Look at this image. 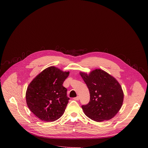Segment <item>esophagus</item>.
<instances>
[{
    "mask_svg": "<svg viewBox=\"0 0 148 148\" xmlns=\"http://www.w3.org/2000/svg\"><path fill=\"white\" fill-rule=\"evenodd\" d=\"M73 99H74V100H75V101H78V100L79 99V97H77L74 98Z\"/></svg>",
    "mask_w": 148,
    "mask_h": 148,
    "instance_id": "esophagus-1",
    "label": "esophagus"
}]
</instances>
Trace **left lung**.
<instances>
[{
	"label": "left lung",
	"mask_w": 148,
	"mask_h": 148,
	"mask_svg": "<svg viewBox=\"0 0 148 148\" xmlns=\"http://www.w3.org/2000/svg\"><path fill=\"white\" fill-rule=\"evenodd\" d=\"M79 74L90 94L89 103L82 105L84 114L96 122L108 121L114 117L123 101V92L118 81L100 69H95L88 74L82 72Z\"/></svg>",
	"instance_id": "obj_1"
}]
</instances>
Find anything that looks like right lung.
Segmentation results:
<instances>
[{"mask_svg":"<svg viewBox=\"0 0 148 148\" xmlns=\"http://www.w3.org/2000/svg\"><path fill=\"white\" fill-rule=\"evenodd\" d=\"M69 73L51 66L41 71L30 83L26 93V103L41 121H55L64 114L70 98L62 84Z\"/></svg>","mask_w":148,"mask_h":148,"instance_id":"add662e5","label":"right lung"}]
</instances>
